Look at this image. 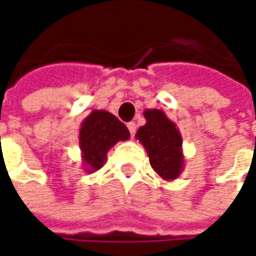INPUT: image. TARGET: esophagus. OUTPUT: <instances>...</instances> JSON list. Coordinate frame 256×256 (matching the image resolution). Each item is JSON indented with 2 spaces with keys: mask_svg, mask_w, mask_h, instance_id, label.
Wrapping results in <instances>:
<instances>
[{
  "mask_svg": "<svg viewBox=\"0 0 256 256\" xmlns=\"http://www.w3.org/2000/svg\"><path fill=\"white\" fill-rule=\"evenodd\" d=\"M128 130H130V134H131V136H134L135 135V132H136V124L135 122H130L128 125Z\"/></svg>",
  "mask_w": 256,
  "mask_h": 256,
  "instance_id": "obj_1",
  "label": "esophagus"
}]
</instances>
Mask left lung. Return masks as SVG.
Segmentation results:
<instances>
[{
  "instance_id": "obj_1",
  "label": "left lung",
  "mask_w": 256,
  "mask_h": 256,
  "mask_svg": "<svg viewBox=\"0 0 256 256\" xmlns=\"http://www.w3.org/2000/svg\"><path fill=\"white\" fill-rule=\"evenodd\" d=\"M146 124L135 138L142 144L152 170L164 181H174L184 170L182 136L176 125L161 110H145Z\"/></svg>"
}]
</instances>
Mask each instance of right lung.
<instances>
[{
  "mask_svg": "<svg viewBox=\"0 0 256 256\" xmlns=\"http://www.w3.org/2000/svg\"><path fill=\"white\" fill-rule=\"evenodd\" d=\"M130 131L115 115L94 110L80 128V148L85 172L98 171L106 161V154L118 141H126Z\"/></svg>",
  "mask_w": 256,
  "mask_h": 256,
  "instance_id": "obj_1",
  "label": "right lung"
}]
</instances>
